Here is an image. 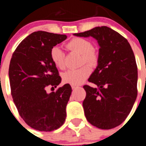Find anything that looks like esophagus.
I'll list each match as a JSON object with an SVG mask.
<instances>
[{"label":"esophagus","mask_w":146,"mask_h":146,"mask_svg":"<svg viewBox=\"0 0 146 146\" xmlns=\"http://www.w3.org/2000/svg\"><path fill=\"white\" fill-rule=\"evenodd\" d=\"M71 87L73 89H76V88H78V86H76V85H72Z\"/></svg>","instance_id":"esophagus-1"}]
</instances>
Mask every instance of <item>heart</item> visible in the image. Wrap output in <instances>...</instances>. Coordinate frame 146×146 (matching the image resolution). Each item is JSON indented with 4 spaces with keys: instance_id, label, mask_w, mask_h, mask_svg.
Segmentation results:
<instances>
[{
    "instance_id": "heart-1",
    "label": "heart",
    "mask_w": 146,
    "mask_h": 146,
    "mask_svg": "<svg viewBox=\"0 0 146 146\" xmlns=\"http://www.w3.org/2000/svg\"><path fill=\"white\" fill-rule=\"evenodd\" d=\"M67 48L71 51L81 54V64H87L91 67L98 65L99 61V54L94 48L92 41L84 38H73L68 42ZM51 60L55 66L63 70L65 68V58L63 52L58 46H54L50 52ZM91 73L89 66H83L78 69L69 70L62 74V79L66 84L71 85H79L84 82Z\"/></svg>"
}]
</instances>
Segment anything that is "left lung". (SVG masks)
Listing matches in <instances>:
<instances>
[{
    "label": "left lung",
    "mask_w": 146,
    "mask_h": 146,
    "mask_svg": "<svg viewBox=\"0 0 146 146\" xmlns=\"http://www.w3.org/2000/svg\"><path fill=\"white\" fill-rule=\"evenodd\" d=\"M79 37H92L100 46L98 65L84 85L86 95L83 107L86 119L102 129L120 125L132 110L137 95V67L128 40L106 26L96 27Z\"/></svg>",
    "instance_id": "left-lung-1"
}]
</instances>
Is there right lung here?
<instances>
[{
	"label": "right lung",
	"instance_id": "1",
	"mask_svg": "<svg viewBox=\"0 0 146 146\" xmlns=\"http://www.w3.org/2000/svg\"><path fill=\"white\" fill-rule=\"evenodd\" d=\"M66 38V35L33 33L18 45L10 61L9 76L13 100L25 122L36 130H55L65 121L71 86L67 84L49 94L46 88L57 87L61 82L50 52Z\"/></svg>",
	"mask_w": 146,
	"mask_h": 146
}]
</instances>
